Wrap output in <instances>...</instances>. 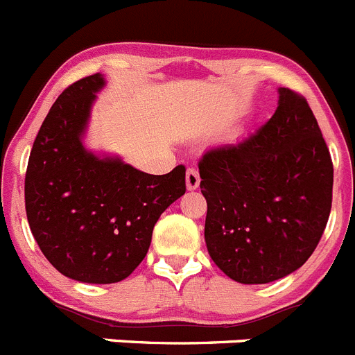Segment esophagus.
Here are the masks:
<instances>
[{"mask_svg": "<svg viewBox=\"0 0 355 355\" xmlns=\"http://www.w3.org/2000/svg\"><path fill=\"white\" fill-rule=\"evenodd\" d=\"M200 173H198L196 168H189L187 173H185V185H187L189 191H194V189L200 187Z\"/></svg>", "mask_w": 355, "mask_h": 355, "instance_id": "34e87169", "label": "esophagus"}]
</instances>
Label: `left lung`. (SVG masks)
<instances>
[{
  "label": "left lung",
  "mask_w": 355,
  "mask_h": 355,
  "mask_svg": "<svg viewBox=\"0 0 355 355\" xmlns=\"http://www.w3.org/2000/svg\"><path fill=\"white\" fill-rule=\"evenodd\" d=\"M273 117L200 161L205 241L214 263L240 284H268L303 266L333 203V161L312 108L278 89Z\"/></svg>",
  "instance_id": "obj_1"
}]
</instances>
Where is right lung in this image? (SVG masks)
I'll use <instances>...</instances> for the list:
<instances>
[{"label": "right lung", "mask_w": 355, "mask_h": 355, "mask_svg": "<svg viewBox=\"0 0 355 355\" xmlns=\"http://www.w3.org/2000/svg\"><path fill=\"white\" fill-rule=\"evenodd\" d=\"M103 77L66 87L33 144L24 184L26 215L43 256L64 277L115 284L147 256L161 214L185 194V166L148 175L82 145Z\"/></svg>", "instance_id": "obj_1"}]
</instances>
